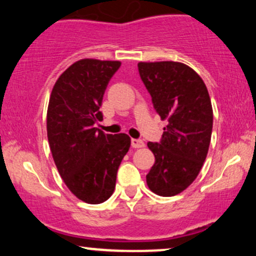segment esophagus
<instances>
[{
    "instance_id": "34e87169",
    "label": "esophagus",
    "mask_w": 256,
    "mask_h": 256,
    "mask_svg": "<svg viewBox=\"0 0 256 256\" xmlns=\"http://www.w3.org/2000/svg\"><path fill=\"white\" fill-rule=\"evenodd\" d=\"M132 146L134 148H141V147L145 146V142L141 139H132Z\"/></svg>"
}]
</instances>
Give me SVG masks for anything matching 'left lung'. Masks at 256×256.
Here are the masks:
<instances>
[{
    "instance_id": "obj_1",
    "label": "left lung",
    "mask_w": 256,
    "mask_h": 256,
    "mask_svg": "<svg viewBox=\"0 0 256 256\" xmlns=\"http://www.w3.org/2000/svg\"><path fill=\"white\" fill-rule=\"evenodd\" d=\"M144 85L168 126L159 142H147L156 162L146 175L148 188L160 196L184 190L199 175L211 142L213 111L202 79L180 62H140Z\"/></svg>"
}]
</instances>
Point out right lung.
Wrapping results in <instances>:
<instances>
[{
  "label": "right lung",
  "instance_id": "1",
  "mask_svg": "<svg viewBox=\"0 0 256 256\" xmlns=\"http://www.w3.org/2000/svg\"><path fill=\"white\" fill-rule=\"evenodd\" d=\"M120 61L85 58L61 74L51 92L48 140L63 182L78 199L102 204L112 195L116 175L130 147L127 134H105L94 127L108 84Z\"/></svg>",
  "mask_w": 256,
  "mask_h": 256
}]
</instances>
